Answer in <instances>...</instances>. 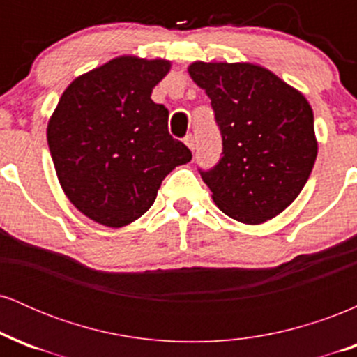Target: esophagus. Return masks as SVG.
<instances>
[{
    "label": "esophagus",
    "mask_w": 357,
    "mask_h": 357,
    "mask_svg": "<svg viewBox=\"0 0 357 357\" xmlns=\"http://www.w3.org/2000/svg\"><path fill=\"white\" fill-rule=\"evenodd\" d=\"M184 144L190 147L191 151H195V147H196V144H195V137H192L191 134H188V136L184 137Z\"/></svg>",
    "instance_id": "obj_1"
}]
</instances>
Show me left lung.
Masks as SVG:
<instances>
[{"label":"left lung","instance_id":"left-lung-1","mask_svg":"<svg viewBox=\"0 0 357 357\" xmlns=\"http://www.w3.org/2000/svg\"><path fill=\"white\" fill-rule=\"evenodd\" d=\"M223 137V155L202 171L216 206L260 225L280 215L305 186L317 158L314 114L297 89L248 61H192Z\"/></svg>","mask_w":357,"mask_h":357}]
</instances>
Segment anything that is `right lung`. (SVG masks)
<instances>
[{
	"label": "right lung",
	"mask_w": 357,
	"mask_h": 357,
	"mask_svg": "<svg viewBox=\"0 0 357 357\" xmlns=\"http://www.w3.org/2000/svg\"><path fill=\"white\" fill-rule=\"evenodd\" d=\"M169 70V60L117 56L77 77L48 121L61 190L104 227L141 218L162 179L191 161V151L167 132V109L151 99Z\"/></svg>",
	"instance_id": "add662e5"
}]
</instances>
